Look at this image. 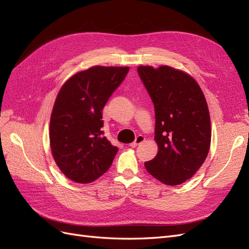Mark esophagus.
Instances as JSON below:
<instances>
[{"label": "esophagus", "instance_id": "esophagus-1", "mask_svg": "<svg viewBox=\"0 0 249 249\" xmlns=\"http://www.w3.org/2000/svg\"><path fill=\"white\" fill-rule=\"evenodd\" d=\"M145 141V138L143 137V136H138L137 138H136V140L135 141H133L131 144H130V146H132V147H135V146H137V145H139V144H141L142 142H144Z\"/></svg>", "mask_w": 249, "mask_h": 249}]
</instances>
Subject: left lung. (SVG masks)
Returning a JSON list of instances; mask_svg holds the SVG:
<instances>
[{
  "mask_svg": "<svg viewBox=\"0 0 249 249\" xmlns=\"http://www.w3.org/2000/svg\"><path fill=\"white\" fill-rule=\"evenodd\" d=\"M155 105L157 156L145 162L148 173L166 185L189 180L205 161L212 128L205 97L186 72L169 66L138 67Z\"/></svg>",
  "mask_w": 249,
  "mask_h": 249,
  "instance_id": "8db88e82",
  "label": "left lung"
}]
</instances>
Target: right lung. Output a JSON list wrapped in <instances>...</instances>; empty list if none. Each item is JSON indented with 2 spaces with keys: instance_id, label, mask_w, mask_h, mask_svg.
I'll list each match as a JSON object with an SVG mask.
<instances>
[{
  "instance_id": "right-lung-1",
  "label": "right lung",
  "mask_w": 249,
  "mask_h": 249,
  "mask_svg": "<svg viewBox=\"0 0 249 249\" xmlns=\"http://www.w3.org/2000/svg\"><path fill=\"white\" fill-rule=\"evenodd\" d=\"M129 67L94 66L68 79L58 93L50 118V147L68 179L85 184L111 166L118 147L103 137L102 110Z\"/></svg>"
}]
</instances>
